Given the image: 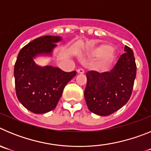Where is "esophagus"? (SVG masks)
<instances>
[{
    "instance_id": "esophagus-1",
    "label": "esophagus",
    "mask_w": 151,
    "mask_h": 151,
    "mask_svg": "<svg viewBox=\"0 0 151 151\" xmlns=\"http://www.w3.org/2000/svg\"><path fill=\"white\" fill-rule=\"evenodd\" d=\"M77 73H78V74H84V73H85V71H84L82 69H77Z\"/></svg>"
}]
</instances>
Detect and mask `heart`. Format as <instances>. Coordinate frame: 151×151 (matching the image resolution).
Returning a JSON list of instances; mask_svg holds the SVG:
<instances>
[{
  "label": "heart",
  "mask_w": 151,
  "mask_h": 151,
  "mask_svg": "<svg viewBox=\"0 0 151 151\" xmlns=\"http://www.w3.org/2000/svg\"><path fill=\"white\" fill-rule=\"evenodd\" d=\"M89 53L94 57H100L97 63V66L104 69L110 66L117 57V52L114 49H111V46L108 44L103 43L98 46L92 47Z\"/></svg>",
  "instance_id": "b5f03b06"
}]
</instances>
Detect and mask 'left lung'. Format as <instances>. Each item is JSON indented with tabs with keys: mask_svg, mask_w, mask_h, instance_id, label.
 I'll return each instance as SVG.
<instances>
[{
	"mask_svg": "<svg viewBox=\"0 0 151 151\" xmlns=\"http://www.w3.org/2000/svg\"><path fill=\"white\" fill-rule=\"evenodd\" d=\"M124 51L110 72L86 73L84 96L88 110L94 114L106 116L115 113L132 95L137 67L132 50L125 46Z\"/></svg>",
	"mask_w": 151,
	"mask_h": 151,
	"instance_id": "left-lung-1",
	"label": "left lung"
}]
</instances>
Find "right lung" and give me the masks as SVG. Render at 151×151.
Listing matches in <instances>:
<instances>
[{"instance_id": "add662e5", "label": "right lung", "mask_w": 151, "mask_h": 151, "mask_svg": "<svg viewBox=\"0 0 151 151\" xmlns=\"http://www.w3.org/2000/svg\"><path fill=\"white\" fill-rule=\"evenodd\" d=\"M62 37L41 36L22 47L14 66L16 93L19 102L28 110L43 114L57 106L66 84L76 74L66 73L53 66H41L35 60L51 57Z\"/></svg>"}]
</instances>
